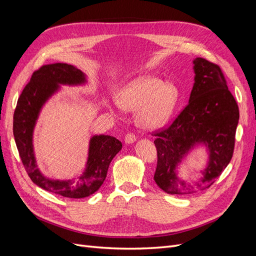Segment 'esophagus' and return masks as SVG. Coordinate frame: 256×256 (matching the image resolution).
Masks as SVG:
<instances>
[{
  "label": "esophagus",
  "mask_w": 256,
  "mask_h": 256,
  "mask_svg": "<svg viewBox=\"0 0 256 256\" xmlns=\"http://www.w3.org/2000/svg\"><path fill=\"white\" fill-rule=\"evenodd\" d=\"M136 140V138L134 134H132V132H128L125 136V142L126 143H134Z\"/></svg>",
  "instance_id": "esophagus-1"
}]
</instances>
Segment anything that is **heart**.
I'll list each match as a JSON object with an SVG mask.
<instances>
[{
  "label": "heart",
  "instance_id": "obj_1",
  "mask_svg": "<svg viewBox=\"0 0 256 256\" xmlns=\"http://www.w3.org/2000/svg\"><path fill=\"white\" fill-rule=\"evenodd\" d=\"M118 104L124 110L136 111V122L144 129L164 125L177 100V90L172 83L154 76H142L122 90Z\"/></svg>",
  "mask_w": 256,
  "mask_h": 256
}]
</instances>
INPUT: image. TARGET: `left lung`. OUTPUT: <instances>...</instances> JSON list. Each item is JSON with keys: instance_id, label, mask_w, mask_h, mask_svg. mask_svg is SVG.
<instances>
[{"instance_id": "obj_1", "label": "left lung", "mask_w": 256, "mask_h": 256, "mask_svg": "<svg viewBox=\"0 0 256 256\" xmlns=\"http://www.w3.org/2000/svg\"><path fill=\"white\" fill-rule=\"evenodd\" d=\"M194 85L189 102L168 127L152 131L157 148L154 180L166 193L189 194L210 187L233 157L239 109L228 88L221 68L203 58H196ZM204 142L210 150V164L198 184L190 185L177 178L176 164L194 144Z\"/></svg>"}]
</instances>
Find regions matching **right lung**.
<instances>
[{
	"mask_svg": "<svg viewBox=\"0 0 256 256\" xmlns=\"http://www.w3.org/2000/svg\"><path fill=\"white\" fill-rule=\"evenodd\" d=\"M85 76L80 69L64 63L42 65L33 72L23 88L14 113V136L19 156L30 180L40 188L69 198H86L96 192L106 177L108 168L122 142L111 136L92 138L88 168L76 180H51L38 171L35 162L32 136L40 108L58 84H80Z\"/></svg>",
	"mask_w": 256,
	"mask_h": 256,
	"instance_id": "right-lung-1",
	"label": "right lung"
}]
</instances>
